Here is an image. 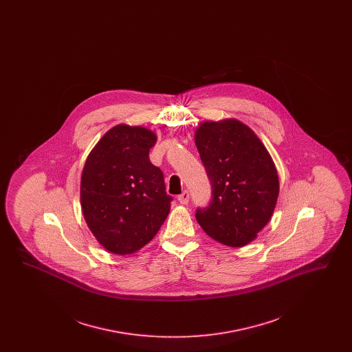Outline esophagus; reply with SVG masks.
<instances>
[{
	"instance_id": "1",
	"label": "esophagus",
	"mask_w": 352,
	"mask_h": 352,
	"mask_svg": "<svg viewBox=\"0 0 352 352\" xmlns=\"http://www.w3.org/2000/svg\"><path fill=\"white\" fill-rule=\"evenodd\" d=\"M188 199H190V194H188V191H186V190H184L181 195H178V201H179L181 204H187Z\"/></svg>"
}]
</instances>
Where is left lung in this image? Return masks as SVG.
Instances as JSON below:
<instances>
[{
  "label": "left lung",
  "mask_w": 352,
  "mask_h": 352,
  "mask_svg": "<svg viewBox=\"0 0 352 352\" xmlns=\"http://www.w3.org/2000/svg\"><path fill=\"white\" fill-rule=\"evenodd\" d=\"M195 145L212 187V199L195 218L204 232L228 247L256 239L274 211L280 184L267 148L241 121H206Z\"/></svg>",
  "instance_id": "obj_1"
}]
</instances>
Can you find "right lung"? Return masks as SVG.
I'll return each mask as SVG.
<instances>
[{
  "instance_id": "obj_1",
  "label": "right lung",
  "mask_w": 352,
  "mask_h": 352,
  "mask_svg": "<svg viewBox=\"0 0 352 352\" xmlns=\"http://www.w3.org/2000/svg\"><path fill=\"white\" fill-rule=\"evenodd\" d=\"M155 134L120 124L109 129L87 157L80 201L84 219L101 245L115 254H131L160 231L173 198L164 173L149 160Z\"/></svg>"
}]
</instances>
